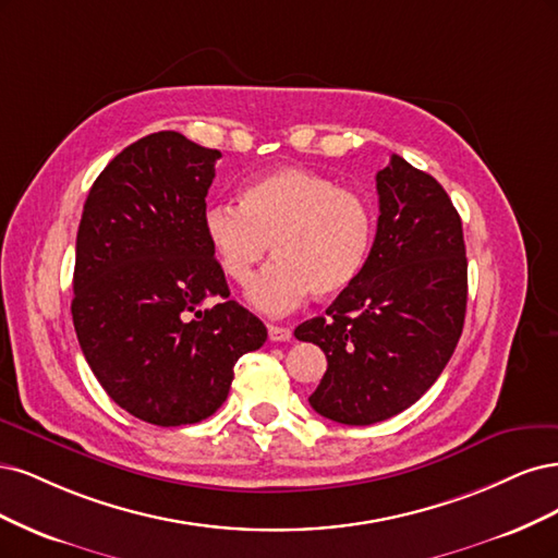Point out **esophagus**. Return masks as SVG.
<instances>
[{
    "mask_svg": "<svg viewBox=\"0 0 558 558\" xmlns=\"http://www.w3.org/2000/svg\"><path fill=\"white\" fill-rule=\"evenodd\" d=\"M268 338H271L274 343H287V340H292V329L268 325Z\"/></svg>",
    "mask_w": 558,
    "mask_h": 558,
    "instance_id": "1",
    "label": "esophagus"
}]
</instances>
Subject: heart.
<instances>
[{"label":"heart","instance_id":"b5f03b06","mask_svg":"<svg viewBox=\"0 0 558 558\" xmlns=\"http://www.w3.org/2000/svg\"><path fill=\"white\" fill-rule=\"evenodd\" d=\"M373 208L336 178L303 167L257 175L241 204H210L204 233L222 271L247 284L268 247L278 255L250 287L257 311L280 315L311 292L329 299L364 271L373 247Z\"/></svg>","mask_w":558,"mask_h":558}]
</instances>
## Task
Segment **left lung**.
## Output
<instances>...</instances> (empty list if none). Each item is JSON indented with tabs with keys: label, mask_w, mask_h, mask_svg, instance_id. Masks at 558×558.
Listing matches in <instances>:
<instances>
[{
	"label": "left lung",
	"mask_w": 558,
	"mask_h": 558,
	"mask_svg": "<svg viewBox=\"0 0 558 558\" xmlns=\"http://www.w3.org/2000/svg\"><path fill=\"white\" fill-rule=\"evenodd\" d=\"M375 185L380 218L364 271L294 331L327 354L313 410L350 426L422 399L459 343L469 299L461 218L442 185L399 155Z\"/></svg>",
	"instance_id": "left-lung-1"
}]
</instances>
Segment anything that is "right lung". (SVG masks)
<instances>
[{
	"mask_svg": "<svg viewBox=\"0 0 558 558\" xmlns=\"http://www.w3.org/2000/svg\"><path fill=\"white\" fill-rule=\"evenodd\" d=\"M220 157L178 132L148 134L109 161L83 206L71 301L78 343L104 391L148 424L210 417L239 356L266 340L262 322L229 299L204 233Z\"/></svg>",
	"mask_w": 558,
	"mask_h": 558,
	"instance_id": "1",
	"label": "right lung"
}]
</instances>
